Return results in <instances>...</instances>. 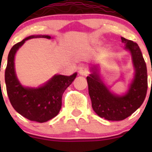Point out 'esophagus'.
I'll list each match as a JSON object with an SVG mask.
<instances>
[{
    "label": "esophagus",
    "instance_id": "1",
    "mask_svg": "<svg viewBox=\"0 0 152 152\" xmlns=\"http://www.w3.org/2000/svg\"><path fill=\"white\" fill-rule=\"evenodd\" d=\"M79 72L81 75H82V76H87L89 73L88 69H87V67L85 66V65H82L81 67H79Z\"/></svg>",
    "mask_w": 152,
    "mask_h": 152
}]
</instances>
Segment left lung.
<instances>
[{
  "mask_svg": "<svg viewBox=\"0 0 152 152\" xmlns=\"http://www.w3.org/2000/svg\"><path fill=\"white\" fill-rule=\"evenodd\" d=\"M125 48L131 53L135 73L128 91L123 96L111 93L101 79L96 67L87 77L92 107L101 118L108 121H122L136 111L145 100L148 88L147 68L140 48L136 42L121 37Z\"/></svg>",
  "mask_w": 152,
  "mask_h": 152,
  "instance_id": "left-lung-1",
  "label": "left lung"
}]
</instances>
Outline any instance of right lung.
Here are the masks:
<instances>
[{
	"label": "right lung",
	"instance_id": "1",
	"mask_svg": "<svg viewBox=\"0 0 152 152\" xmlns=\"http://www.w3.org/2000/svg\"><path fill=\"white\" fill-rule=\"evenodd\" d=\"M38 37L50 39L48 35H31L11 48L5 70V82L7 95L13 108L28 120L44 123L59 113L62 94L73 82L77 73L70 76L55 75L45 85L37 88L23 87L21 85L15 70V53L26 41Z\"/></svg>",
	"mask_w": 152,
	"mask_h": 152
}]
</instances>
